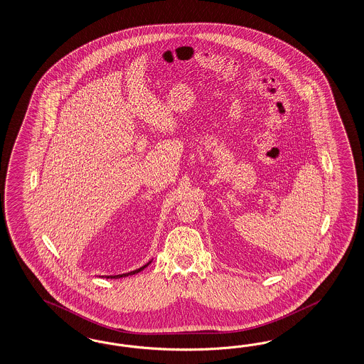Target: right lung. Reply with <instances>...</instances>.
<instances>
[{"mask_svg": "<svg viewBox=\"0 0 364 364\" xmlns=\"http://www.w3.org/2000/svg\"><path fill=\"white\" fill-rule=\"evenodd\" d=\"M149 263H151V262H149ZM149 263H148V264H149ZM148 264L144 265V267H141V268H139V269H134V271H132V272H129V274H122V275L116 276H107V277H110V279H112V277H113V279H117V277H122V276L134 275V274H137V272L143 271L144 268H145V267H146V265Z\"/></svg>", "mask_w": 364, "mask_h": 364, "instance_id": "right-lung-1", "label": "right lung"}]
</instances>
